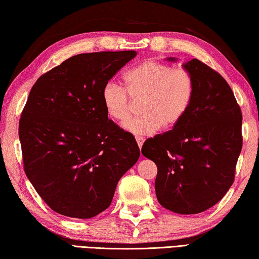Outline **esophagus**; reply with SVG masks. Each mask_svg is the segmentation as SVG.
<instances>
[{
	"mask_svg": "<svg viewBox=\"0 0 259 259\" xmlns=\"http://www.w3.org/2000/svg\"><path fill=\"white\" fill-rule=\"evenodd\" d=\"M135 140H137V143H138L139 148H140V149H141V148H142V145H143V142H145V139L138 137V138H135Z\"/></svg>",
	"mask_w": 259,
	"mask_h": 259,
	"instance_id": "esophagus-1",
	"label": "esophagus"
}]
</instances>
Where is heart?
<instances>
[{
  "mask_svg": "<svg viewBox=\"0 0 259 259\" xmlns=\"http://www.w3.org/2000/svg\"><path fill=\"white\" fill-rule=\"evenodd\" d=\"M124 88L108 82L102 90L101 99L108 116L124 122L132 113V101H139L141 116L127 121L124 128L134 135H149L163 127L176 126L192 104L193 78L184 69H173L162 62L148 61L124 74ZM129 96L127 97L126 95Z\"/></svg>",
  "mask_w": 259,
  "mask_h": 259,
  "instance_id": "obj_1",
  "label": "heart"
}]
</instances>
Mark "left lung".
Listing matches in <instances>:
<instances>
[{"instance_id":"8db88e82","label":"left lung","mask_w":259,"mask_h":259,"mask_svg":"<svg viewBox=\"0 0 259 259\" xmlns=\"http://www.w3.org/2000/svg\"><path fill=\"white\" fill-rule=\"evenodd\" d=\"M182 66L193 78L192 104L171 131L148 139L141 151L157 165L155 190L160 205L195 214L218 203L234 181L242 113L218 72L196 58Z\"/></svg>"}]
</instances>
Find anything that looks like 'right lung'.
<instances>
[{
    "label": "right lung",
    "instance_id": "add662e5",
    "mask_svg": "<svg viewBox=\"0 0 259 259\" xmlns=\"http://www.w3.org/2000/svg\"><path fill=\"white\" fill-rule=\"evenodd\" d=\"M137 52L79 54L36 80L19 121L25 173L55 212L88 219L111 204L138 162L134 137L108 118L105 83Z\"/></svg>",
    "mask_w": 259,
    "mask_h": 259
}]
</instances>
